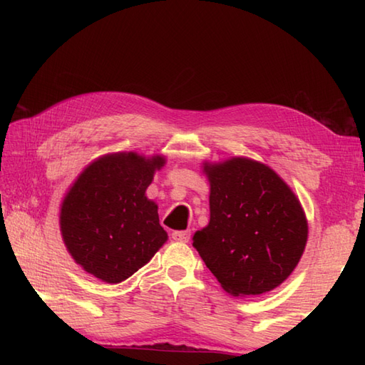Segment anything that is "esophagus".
<instances>
[{
    "label": "esophagus",
    "instance_id": "1",
    "mask_svg": "<svg viewBox=\"0 0 365 365\" xmlns=\"http://www.w3.org/2000/svg\"><path fill=\"white\" fill-rule=\"evenodd\" d=\"M191 238V234L188 230H175L173 232V240L174 242H180V243H188Z\"/></svg>",
    "mask_w": 365,
    "mask_h": 365
}]
</instances>
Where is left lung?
Listing matches in <instances>:
<instances>
[{"instance_id": "left-lung-1", "label": "left lung", "mask_w": 365, "mask_h": 365, "mask_svg": "<svg viewBox=\"0 0 365 365\" xmlns=\"http://www.w3.org/2000/svg\"><path fill=\"white\" fill-rule=\"evenodd\" d=\"M202 170L210 183V221L192 235V246L234 297L276 289L307 243L298 196L276 170L246 157L204 161Z\"/></svg>"}]
</instances>
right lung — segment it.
Wrapping results in <instances>:
<instances>
[{
    "mask_svg": "<svg viewBox=\"0 0 365 365\" xmlns=\"http://www.w3.org/2000/svg\"><path fill=\"white\" fill-rule=\"evenodd\" d=\"M163 155L106 153L75 178L61 202V237L75 263L106 284L125 281L168 242L145 196Z\"/></svg>",
    "mask_w": 365,
    "mask_h": 365,
    "instance_id": "obj_1",
    "label": "right lung"
}]
</instances>
